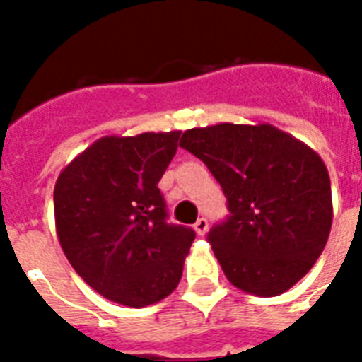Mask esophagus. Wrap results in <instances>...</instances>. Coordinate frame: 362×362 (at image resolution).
Instances as JSON below:
<instances>
[{"instance_id": "obj_1", "label": "esophagus", "mask_w": 362, "mask_h": 362, "mask_svg": "<svg viewBox=\"0 0 362 362\" xmlns=\"http://www.w3.org/2000/svg\"><path fill=\"white\" fill-rule=\"evenodd\" d=\"M193 229H195V233H197L199 237H204L206 231H209V220H206V218H199V220L195 221Z\"/></svg>"}]
</instances>
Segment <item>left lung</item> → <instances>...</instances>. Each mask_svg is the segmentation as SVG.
Listing matches in <instances>:
<instances>
[{
  "instance_id": "8db88e82",
  "label": "left lung",
  "mask_w": 362,
  "mask_h": 362,
  "mask_svg": "<svg viewBox=\"0 0 362 362\" xmlns=\"http://www.w3.org/2000/svg\"><path fill=\"white\" fill-rule=\"evenodd\" d=\"M180 146L203 161L229 216L209 233L227 280L276 297L308 272L332 226L331 180L317 153L274 125L218 124L184 131Z\"/></svg>"
}]
</instances>
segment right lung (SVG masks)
Wrapping results in <instances>:
<instances>
[{"label":"right lung","instance_id":"right-lung-1","mask_svg":"<svg viewBox=\"0 0 362 362\" xmlns=\"http://www.w3.org/2000/svg\"><path fill=\"white\" fill-rule=\"evenodd\" d=\"M180 131L103 136L54 187L56 231L76 274L112 303L142 308L175 291L195 231L169 223L158 182Z\"/></svg>","mask_w":362,"mask_h":362}]
</instances>
